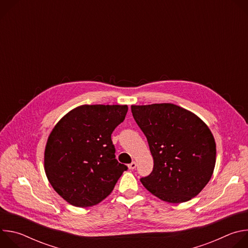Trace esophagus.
Returning <instances> with one entry per match:
<instances>
[{
  "instance_id": "esophagus-1",
  "label": "esophagus",
  "mask_w": 248,
  "mask_h": 248,
  "mask_svg": "<svg viewBox=\"0 0 248 248\" xmlns=\"http://www.w3.org/2000/svg\"><path fill=\"white\" fill-rule=\"evenodd\" d=\"M136 163L135 162H132V163H130L129 165H128V168H129V170H134L135 168H136Z\"/></svg>"
}]
</instances>
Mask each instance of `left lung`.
<instances>
[{"mask_svg": "<svg viewBox=\"0 0 248 248\" xmlns=\"http://www.w3.org/2000/svg\"><path fill=\"white\" fill-rule=\"evenodd\" d=\"M137 125L147 138L154 160L141 184L158 198L182 203L208 184L216 163V143L208 126L173 104L131 106Z\"/></svg>", "mask_w": 248, "mask_h": 248, "instance_id": "obj_1", "label": "left lung"}]
</instances>
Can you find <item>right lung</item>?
Listing matches in <instances>:
<instances>
[{"instance_id": "add662e5", "label": "right lung", "mask_w": 248, "mask_h": 248, "mask_svg": "<svg viewBox=\"0 0 248 248\" xmlns=\"http://www.w3.org/2000/svg\"><path fill=\"white\" fill-rule=\"evenodd\" d=\"M126 113V105H83L67 113L52 130L45 171L53 188L68 203L98 204L127 170L116 159L111 137Z\"/></svg>"}]
</instances>
